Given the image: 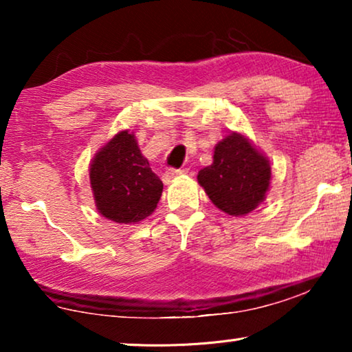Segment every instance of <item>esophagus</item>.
Here are the masks:
<instances>
[{
  "label": "esophagus",
  "mask_w": 352,
  "mask_h": 352,
  "mask_svg": "<svg viewBox=\"0 0 352 352\" xmlns=\"http://www.w3.org/2000/svg\"><path fill=\"white\" fill-rule=\"evenodd\" d=\"M189 171L187 168H170V170L165 171V175H163V181L165 182H170L171 179H175L176 176H181V175H186V173Z\"/></svg>",
  "instance_id": "34e87169"
}]
</instances>
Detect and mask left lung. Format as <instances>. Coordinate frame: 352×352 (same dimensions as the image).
I'll return each instance as SVG.
<instances>
[{"label":"left lung","instance_id":"obj_1","mask_svg":"<svg viewBox=\"0 0 352 352\" xmlns=\"http://www.w3.org/2000/svg\"><path fill=\"white\" fill-rule=\"evenodd\" d=\"M197 179L219 210L240 216L250 213L264 200L271 166L247 139L232 133L218 142L213 163L200 170Z\"/></svg>","mask_w":352,"mask_h":352}]
</instances>
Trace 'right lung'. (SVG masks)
<instances>
[{
    "mask_svg": "<svg viewBox=\"0 0 352 352\" xmlns=\"http://www.w3.org/2000/svg\"><path fill=\"white\" fill-rule=\"evenodd\" d=\"M89 179L99 213L123 224L147 218L163 190L160 177L128 131L118 133L100 148L91 163Z\"/></svg>",
    "mask_w": 352,
    "mask_h": 352,
    "instance_id": "1",
    "label": "right lung"
}]
</instances>
